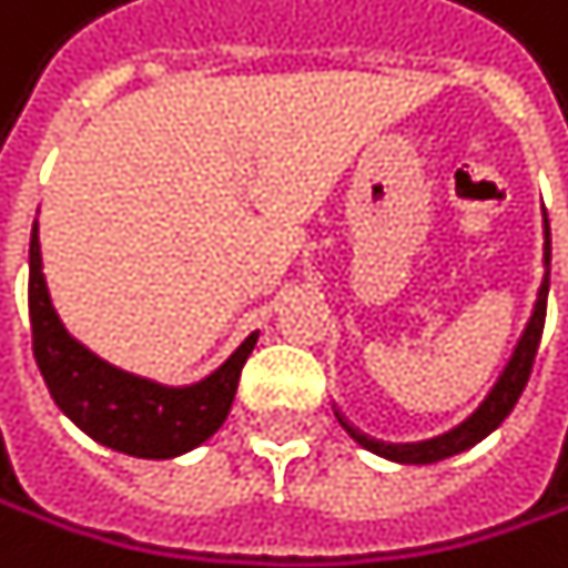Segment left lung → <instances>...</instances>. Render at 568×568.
<instances>
[{
	"instance_id": "obj_1",
	"label": "left lung",
	"mask_w": 568,
	"mask_h": 568,
	"mask_svg": "<svg viewBox=\"0 0 568 568\" xmlns=\"http://www.w3.org/2000/svg\"><path fill=\"white\" fill-rule=\"evenodd\" d=\"M541 265H545V275H541V286H538V296H535V306H531V316L525 323V331L505 364V371L497 375L494 388L487 392V398L477 405V412L470 419H464L456 429L436 436V439H423V443H378L364 433H357L351 423H344L337 416V423L347 429V436L354 443H361L364 449L385 456V460H395V464H408V467H426V464H439V460H449L456 453H467L470 446H477L480 439H487L500 423L511 416L515 402L521 398L525 385H528V375H531V364H535V354H538V341H541V326H545V303H549V272H552V231H549V214L541 207Z\"/></svg>"
}]
</instances>
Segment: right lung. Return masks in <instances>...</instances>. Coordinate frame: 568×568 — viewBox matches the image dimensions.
<instances>
[{
	"instance_id": "obj_1",
	"label": "right lung",
	"mask_w": 568,
	"mask_h": 568,
	"mask_svg": "<svg viewBox=\"0 0 568 568\" xmlns=\"http://www.w3.org/2000/svg\"><path fill=\"white\" fill-rule=\"evenodd\" d=\"M30 326L33 357L57 408L94 443L139 460H173L211 439L227 419L237 378L258 341V331L248 334L221 367L193 385H163L108 364L53 310L40 255V221H33L30 234Z\"/></svg>"
}]
</instances>
